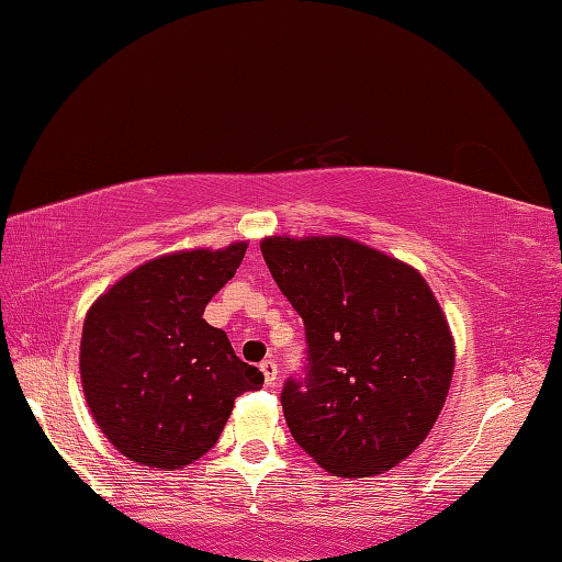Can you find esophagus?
<instances>
[{"instance_id":"1","label":"esophagus","mask_w":562,"mask_h":562,"mask_svg":"<svg viewBox=\"0 0 562 562\" xmlns=\"http://www.w3.org/2000/svg\"><path fill=\"white\" fill-rule=\"evenodd\" d=\"M260 369H262V374H265V382H268L270 386L278 382V364H274L272 359H265L262 364H260Z\"/></svg>"}]
</instances>
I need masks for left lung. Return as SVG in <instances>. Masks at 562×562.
<instances>
[{
    "label": "left lung",
    "mask_w": 562,
    "mask_h": 562,
    "mask_svg": "<svg viewBox=\"0 0 562 562\" xmlns=\"http://www.w3.org/2000/svg\"><path fill=\"white\" fill-rule=\"evenodd\" d=\"M307 337L304 376L282 412L322 469L367 479L416 451L449 394L456 349L443 310L412 265L341 235L260 243Z\"/></svg>",
    "instance_id": "obj_1"
}]
</instances>
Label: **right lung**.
Returning <instances> with one entry per match:
<instances>
[{
	"instance_id": "1",
	"label": "right lung",
	"mask_w": 562,
	"mask_h": 562,
	"mask_svg": "<svg viewBox=\"0 0 562 562\" xmlns=\"http://www.w3.org/2000/svg\"><path fill=\"white\" fill-rule=\"evenodd\" d=\"M223 250L160 255L111 284L81 331V386L103 436L126 459L176 471L221 439L235 396L265 376L245 364L223 329L203 319L245 258Z\"/></svg>"
}]
</instances>
